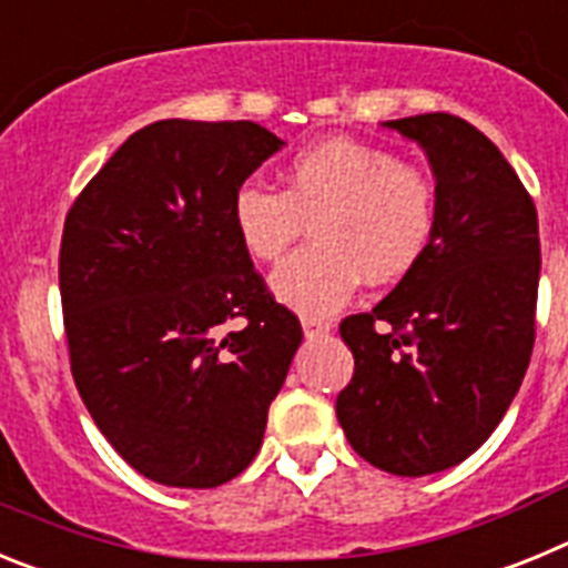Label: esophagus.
I'll return each mask as SVG.
<instances>
[{"label": "esophagus", "instance_id": "esophagus-1", "mask_svg": "<svg viewBox=\"0 0 568 568\" xmlns=\"http://www.w3.org/2000/svg\"><path fill=\"white\" fill-rule=\"evenodd\" d=\"M301 327H304L307 338H318V335H327L333 324L327 318H301Z\"/></svg>", "mask_w": 568, "mask_h": 568}]
</instances>
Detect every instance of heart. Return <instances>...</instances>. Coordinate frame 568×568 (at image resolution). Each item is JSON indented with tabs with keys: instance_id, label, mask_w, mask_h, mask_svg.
Instances as JSON below:
<instances>
[{
	"instance_id": "1",
	"label": "heart",
	"mask_w": 568,
	"mask_h": 568,
	"mask_svg": "<svg viewBox=\"0 0 568 568\" xmlns=\"http://www.w3.org/2000/svg\"><path fill=\"white\" fill-rule=\"evenodd\" d=\"M313 222L315 241L290 255L270 287L301 315H329L361 278L398 284L418 267L438 227V190L389 150L329 139L293 155L284 190L247 179L233 195V227L250 258L273 264Z\"/></svg>"
}]
</instances>
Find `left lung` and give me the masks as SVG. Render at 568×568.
Masks as SVG:
<instances>
[{
  "instance_id": "8db88e82",
  "label": "left lung",
  "mask_w": 568,
  "mask_h": 568,
  "mask_svg": "<svg viewBox=\"0 0 568 568\" xmlns=\"http://www.w3.org/2000/svg\"><path fill=\"white\" fill-rule=\"evenodd\" d=\"M384 128L424 148L438 227L373 313L341 321L355 373L335 415L361 458L420 478L469 458L518 395L535 346L538 210L504 153L458 115Z\"/></svg>"
}]
</instances>
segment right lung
Instances as JSON below:
<instances>
[{
  "mask_svg": "<svg viewBox=\"0 0 568 568\" xmlns=\"http://www.w3.org/2000/svg\"><path fill=\"white\" fill-rule=\"evenodd\" d=\"M281 148L255 122H153L64 219L70 373L110 446L155 484L213 489L247 469L304 338L233 227L235 190Z\"/></svg>",
  "mask_w": 568,
  "mask_h": 568,
  "instance_id": "add662e5",
  "label": "right lung"
}]
</instances>
